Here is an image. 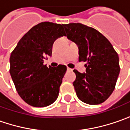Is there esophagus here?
I'll return each instance as SVG.
<instances>
[{
	"instance_id": "34e87169",
	"label": "esophagus",
	"mask_w": 130,
	"mask_h": 130,
	"mask_svg": "<svg viewBox=\"0 0 130 130\" xmlns=\"http://www.w3.org/2000/svg\"><path fill=\"white\" fill-rule=\"evenodd\" d=\"M67 71H72V69H71V68H67Z\"/></svg>"
}]
</instances>
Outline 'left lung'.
<instances>
[{"mask_svg": "<svg viewBox=\"0 0 130 130\" xmlns=\"http://www.w3.org/2000/svg\"><path fill=\"white\" fill-rule=\"evenodd\" d=\"M68 40L79 48V61L87 62L86 72L73 70V85L84 103L99 104L113 92L120 73L119 58L110 41L99 31L81 23L64 24Z\"/></svg>", "mask_w": 130, "mask_h": 130, "instance_id": "1", "label": "left lung"}]
</instances>
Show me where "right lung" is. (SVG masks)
Returning <instances> with one entry per match:
<instances>
[{
    "instance_id": "obj_1",
    "label": "right lung",
    "mask_w": 130,
    "mask_h": 130,
    "mask_svg": "<svg viewBox=\"0 0 130 130\" xmlns=\"http://www.w3.org/2000/svg\"><path fill=\"white\" fill-rule=\"evenodd\" d=\"M63 25L42 22L32 27L18 43L10 56V75L16 90L28 104L43 107L57 99L67 68H48L45 56H51L54 41L65 36Z\"/></svg>"
}]
</instances>
